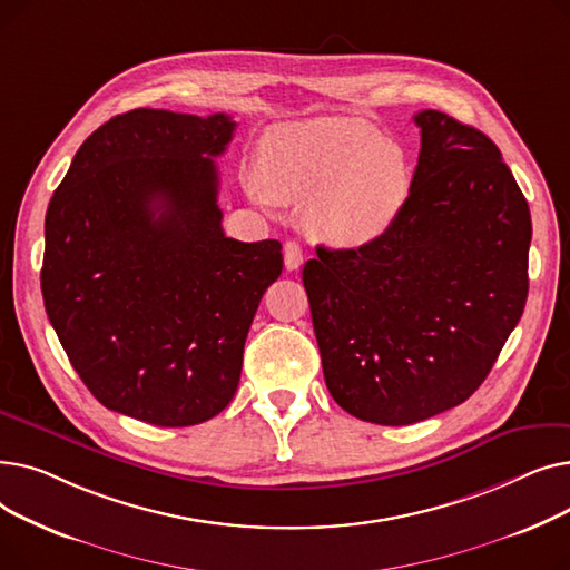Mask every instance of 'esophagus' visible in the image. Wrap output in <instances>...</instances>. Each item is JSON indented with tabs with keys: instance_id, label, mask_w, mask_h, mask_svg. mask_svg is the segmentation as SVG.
Here are the masks:
<instances>
[{
	"instance_id": "1",
	"label": "esophagus",
	"mask_w": 570,
	"mask_h": 570,
	"mask_svg": "<svg viewBox=\"0 0 570 570\" xmlns=\"http://www.w3.org/2000/svg\"><path fill=\"white\" fill-rule=\"evenodd\" d=\"M303 261H305V256H303V249H301V245L297 243H286L284 245V265H286V269H297L303 265Z\"/></svg>"
}]
</instances>
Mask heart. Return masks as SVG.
Instances as JSON below:
<instances>
[{"mask_svg":"<svg viewBox=\"0 0 570 570\" xmlns=\"http://www.w3.org/2000/svg\"><path fill=\"white\" fill-rule=\"evenodd\" d=\"M402 147L346 117L284 125L261 142L258 200H307L309 230L331 245L361 247L393 226L411 194Z\"/></svg>","mask_w":570,"mask_h":570,"instance_id":"heart-1","label":"heart"}]
</instances>
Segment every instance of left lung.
I'll use <instances>...</instances> for the list:
<instances>
[{
    "label": "left lung",
    "instance_id": "1",
    "mask_svg": "<svg viewBox=\"0 0 570 570\" xmlns=\"http://www.w3.org/2000/svg\"><path fill=\"white\" fill-rule=\"evenodd\" d=\"M402 213L355 249L303 269L325 385L361 421L411 425L469 400L529 293L531 215L499 147L423 110Z\"/></svg>",
    "mask_w": 570,
    "mask_h": 570
}]
</instances>
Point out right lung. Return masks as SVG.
<instances>
[{"instance_id": "obj_1", "label": "right lung", "mask_w": 570, "mask_h": 570, "mask_svg": "<svg viewBox=\"0 0 570 570\" xmlns=\"http://www.w3.org/2000/svg\"><path fill=\"white\" fill-rule=\"evenodd\" d=\"M235 122L136 108L76 153L46 213V314L106 409L189 428L233 400L249 325L282 275L277 239L224 235L219 170Z\"/></svg>"}]
</instances>
